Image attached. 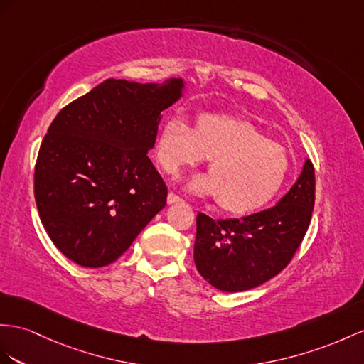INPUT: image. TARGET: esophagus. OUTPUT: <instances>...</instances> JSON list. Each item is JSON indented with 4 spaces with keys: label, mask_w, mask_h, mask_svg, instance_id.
Segmentation results:
<instances>
[{
    "label": "esophagus",
    "mask_w": 364,
    "mask_h": 364,
    "mask_svg": "<svg viewBox=\"0 0 364 364\" xmlns=\"http://www.w3.org/2000/svg\"><path fill=\"white\" fill-rule=\"evenodd\" d=\"M183 198L178 197V195L173 193V192H169V195H167V203L169 204H173V203H181Z\"/></svg>",
    "instance_id": "esophagus-1"
}]
</instances>
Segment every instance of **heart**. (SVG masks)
<instances>
[{"label":"heart","instance_id":"obj_1","mask_svg":"<svg viewBox=\"0 0 364 364\" xmlns=\"http://www.w3.org/2000/svg\"><path fill=\"white\" fill-rule=\"evenodd\" d=\"M155 156L169 175L210 158V173L195 176L189 189L217 197L218 206L230 213L263 208L282 189L291 166L282 144L267 139L249 119L225 114H203L195 129L181 117L167 118Z\"/></svg>","mask_w":364,"mask_h":364}]
</instances>
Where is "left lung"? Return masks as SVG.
Returning <instances> with one entry per match:
<instances>
[{
	"instance_id": "8db88e82",
	"label": "left lung",
	"mask_w": 364,
	"mask_h": 364,
	"mask_svg": "<svg viewBox=\"0 0 364 364\" xmlns=\"http://www.w3.org/2000/svg\"><path fill=\"white\" fill-rule=\"evenodd\" d=\"M315 172L306 160L301 175L277 206L243 218L197 215L193 259L201 277L223 292L266 283L291 263L312 218Z\"/></svg>"
}]
</instances>
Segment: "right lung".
I'll list each match as a JSON object with an SVG mask.
<instances>
[{
    "label": "right lung",
    "mask_w": 364,
    "mask_h": 364,
    "mask_svg": "<svg viewBox=\"0 0 364 364\" xmlns=\"http://www.w3.org/2000/svg\"><path fill=\"white\" fill-rule=\"evenodd\" d=\"M183 87L181 78H109L52 121L35 164V201L53 245L73 263H114L166 206L167 186L147 152Z\"/></svg>",
    "instance_id": "right-lung-1"
}]
</instances>
